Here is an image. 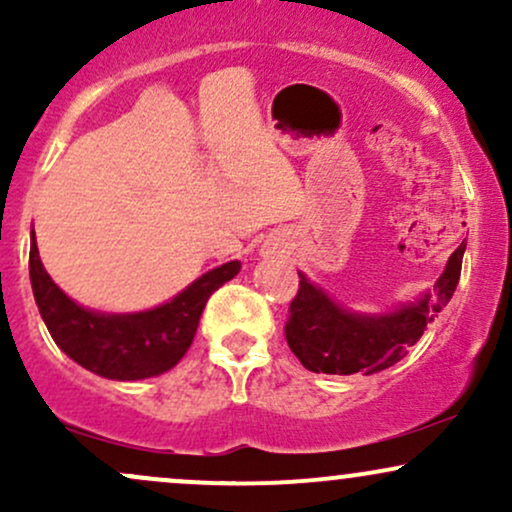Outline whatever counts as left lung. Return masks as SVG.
Returning a JSON list of instances; mask_svg holds the SVG:
<instances>
[{
  "label": "left lung",
  "instance_id": "1",
  "mask_svg": "<svg viewBox=\"0 0 512 512\" xmlns=\"http://www.w3.org/2000/svg\"><path fill=\"white\" fill-rule=\"evenodd\" d=\"M464 248L467 243L462 240L433 291L385 315L349 313L301 274L284 330L291 351L313 373L370 375L395 366L407 356V346L419 342L428 322L450 303L460 281Z\"/></svg>",
  "mask_w": 512,
  "mask_h": 512
}]
</instances>
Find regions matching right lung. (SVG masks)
Instances as JSON below:
<instances>
[{"label":"right lung","instance_id":"obj_1","mask_svg":"<svg viewBox=\"0 0 512 512\" xmlns=\"http://www.w3.org/2000/svg\"><path fill=\"white\" fill-rule=\"evenodd\" d=\"M28 269L40 315L64 354L103 378L144 380L166 373L187 354L209 296L240 272V262L211 269L154 310L127 315H105L76 305L45 272L35 236Z\"/></svg>","mask_w":512,"mask_h":512}]
</instances>
